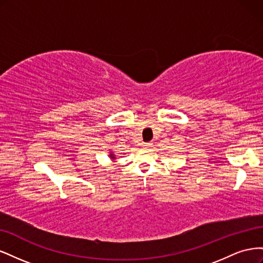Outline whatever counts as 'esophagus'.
I'll list each match as a JSON object with an SVG mask.
<instances>
[{"label": "esophagus", "instance_id": "1", "mask_svg": "<svg viewBox=\"0 0 263 263\" xmlns=\"http://www.w3.org/2000/svg\"><path fill=\"white\" fill-rule=\"evenodd\" d=\"M151 146H153V142H144V144H142V147L144 148H150Z\"/></svg>", "mask_w": 263, "mask_h": 263}]
</instances>
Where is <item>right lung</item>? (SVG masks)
<instances>
[{
    "label": "right lung",
    "mask_w": 263,
    "mask_h": 263,
    "mask_svg": "<svg viewBox=\"0 0 263 263\" xmlns=\"http://www.w3.org/2000/svg\"><path fill=\"white\" fill-rule=\"evenodd\" d=\"M109 157H110V159H115V155L114 154H110Z\"/></svg>",
    "instance_id": "1"
}]
</instances>
